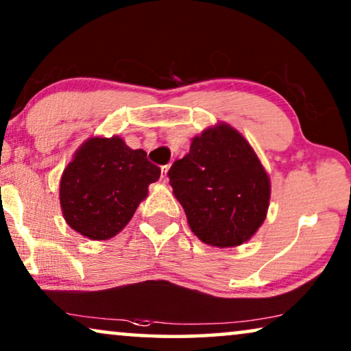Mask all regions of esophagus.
<instances>
[{"instance_id":"34e87169","label":"esophagus","mask_w":351,"mask_h":351,"mask_svg":"<svg viewBox=\"0 0 351 351\" xmlns=\"http://www.w3.org/2000/svg\"><path fill=\"white\" fill-rule=\"evenodd\" d=\"M169 167H171L169 165H167V166H162V167H161V179L165 180V182L167 180V171H169Z\"/></svg>"}]
</instances>
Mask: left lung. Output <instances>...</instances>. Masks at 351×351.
Instances as JSON below:
<instances>
[{
  "instance_id": "left-lung-1",
  "label": "left lung",
  "mask_w": 351,
  "mask_h": 351,
  "mask_svg": "<svg viewBox=\"0 0 351 351\" xmlns=\"http://www.w3.org/2000/svg\"><path fill=\"white\" fill-rule=\"evenodd\" d=\"M167 177L191 232L210 246L246 243L267 217L270 180L249 142L228 124L195 137Z\"/></svg>"
}]
</instances>
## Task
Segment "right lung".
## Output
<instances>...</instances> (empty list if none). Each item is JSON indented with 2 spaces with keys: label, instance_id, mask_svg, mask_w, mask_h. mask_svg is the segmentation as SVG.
<instances>
[{
  "label": "right lung",
  "instance_id": "1",
  "mask_svg": "<svg viewBox=\"0 0 351 351\" xmlns=\"http://www.w3.org/2000/svg\"><path fill=\"white\" fill-rule=\"evenodd\" d=\"M160 176L147 153L132 150L123 138H89L62 174L60 206L66 223L89 239L114 237Z\"/></svg>",
  "mask_w": 351,
  "mask_h": 351
}]
</instances>
